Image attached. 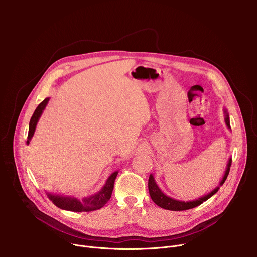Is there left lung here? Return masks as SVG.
<instances>
[{"instance_id":"8db88e82","label":"left lung","mask_w":257,"mask_h":257,"mask_svg":"<svg viewBox=\"0 0 257 257\" xmlns=\"http://www.w3.org/2000/svg\"><path fill=\"white\" fill-rule=\"evenodd\" d=\"M224 116H225V123L228 127V129L231 130V125H230V116H229V113L226 108H224ZM231 165H232V159L230 158L229 161H228V164H227V167H226V171H225V174L222 178V180L219 181L218 185L213 188L210 192L198 197L197 199H194V200H187V201H184V200H179V199H175L173 197H170L168 195H166L162 190L161 188L158 186L157 182L155 180V177L153 174L150 175V178H149V191H150V195L153 199V201L159 205L160 207L164 208V209H168V210H186V209H190V208H193V207H196L198 205H200L201 203H203L204 201H206L207 199H209L212 195H214L219 187H221L228 175H229V172H230V168H231Z\"/></svg>"}]
</instances>
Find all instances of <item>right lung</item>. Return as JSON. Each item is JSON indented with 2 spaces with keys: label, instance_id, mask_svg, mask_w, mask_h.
<instances>
[{
  "label": "right lung",
  "instance_id": "add662e5",
  "mask_svg": "<svg viewBox=\"0 0 257 257\" xmlns=\"http://www.w3.org/2000/svg\"><path fill=\"white\" fill-rule=\"evenodd\" d=\"M50 100V97L45 98L39 105L35 108V111L30 119L29 122V128H28V136L26 144H29L35 129L36 125L39 123V120L41 119L45 108ZM119 171H114L109 177L106 179L104 185L101 187L99 191L96 193L84 197L82 199H78L74 196H68L63 194H57L52 192H46L49 199L59 208L69 211H75V212H82V211H93L96 209L101 208L112 196V192L114 189V183L116 180V177L118 175Z\"/></svg>",
  "mask_w": 257,
  "mask_h": 257
}]
</instances>
